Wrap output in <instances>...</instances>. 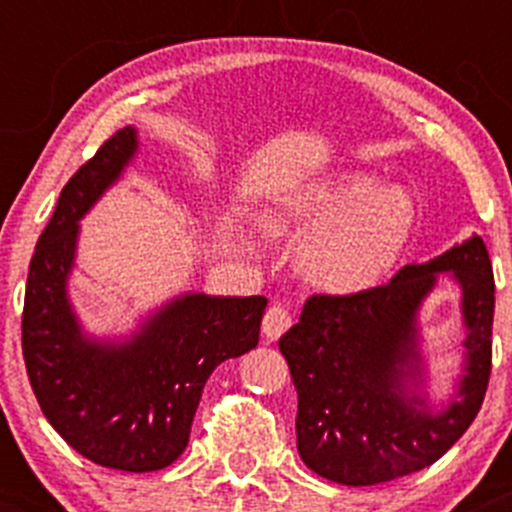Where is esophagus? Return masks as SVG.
<instances>
[{
    "mask_svg": "<svg viewBox=\"0 0 512 512\" xmlns=\"http://www.w3.org/2000/svg\"><path fill=\"white\" fill-rule=\"evenodd\" d=\"M289 324H292V314L282 304H272L265 312V319H262V332H265L267 339H277L287 332Z\"/></svg>",
    "mask_w": 512,
    "mask_h": 512,
    "instance_id": "1",
    "label": "esophagus"
}]
</instances>
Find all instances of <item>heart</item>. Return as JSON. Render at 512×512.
Listing matches in <instances>:
<instances>
[{
  "label": "heart",
  "mask_w": 512,
  "mask_h": 512,
  "mask_svg": "<svg viewBox=\"0 0 512 512\" xmlns=\"http://www.w3.org/2000/svg\"><path fill=\"white\" fill-rule=\"evenodd\" d=\"M414 225V195L369 173H337L297 185L275 200L265 218L272 235L307 232L299 265L314 285L337 294L381 285Z\"/></svg>",
  "instance_id": "1"
}]
</instances>
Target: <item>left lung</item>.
Instances as JSON below:
<instances>
[{
    "label": "left lung",
    "instance_id": "1",
    "mask_svg": "<svg viewBox=\"0 0 512 512\" xmlns=\"http://www.w3.org/2000/svg\"><path fill=\"white\" fill-rule=\"evenodd\" d=\"M441 274L462 289L464 359L454 391H427L420 309ZM495 285L483 240L473 232L384 287L304 302L282 334L297 389V451L317 476L376 485L431 466L473 423L490 376Z\"/></svg>",
    "mask_w": 512,
    "mask_h": 512
}]
</instances>
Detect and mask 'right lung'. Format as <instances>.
<instances>
[{
    "instance_id": "right-lung-1",
    "label": "right lung",
    "mask_w": 512,
    "mask_h": 512,
    "mask_svg": "<svg viewBox=\"0 0 512 512\" xmlns=\"http://www.w3.org/2000/svg\"><path fill=\"white\" fill-rule=\"evenodd\" d=\"M136 156L138 131L121 128L61 190L29 265L22 352L46 421L74 451L148 473L185 451L215 366L257 347L267 299L183 292L128 334L86 332L69 294L81 220Z\"/></svg>"
}]
</instances>
